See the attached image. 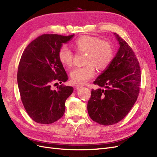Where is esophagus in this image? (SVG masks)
I'll return each mask as SVG.
<instances>
[{"label":"esophagus","instance_id":"1","mask_svg":"<svg viewBox=\"0 0 157 157\" xmlns=\"http://www.w3.org/2000/svg\"><path fill=\"white\" fill-rule=\"evenodd\" d=\"M82 87H83V86H79V85H77V86H76V88H77V90L81 89Z\"/></svg>","mask_w":157,"mask_h":157}]
</instances>
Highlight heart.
<instances>
[{
    "mask_svg": "<svg viewBox=\"0 0 157 157\" xmlns=\"http://www.w3.org/2000/svg\"><path fill=\"white\" fill-rule=\"evenodd\" d=\"M75 47L78 51L86 52L83 67H76L70 73L71 81L74 84H84L91 79L96 73V67L103 70L107 67L113 58L112 45L107 41L98 38L84 36L75 42ZM73 52L67 46L62 45L58 51L60 62L66 67L73 64Z\"/></svg>",
    "mask_w": 157,
    "mask_h": 157,
    "instance_id": "heart-1",
    "label": "heart"
}]
</instances>
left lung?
<instances>
[{"label": "left lung", "mask_w": 157, "mask_h": 157, "mask_svg": "<svg viewBox=\"0 0 157 157\" xmlns=\"http://www.w3.org/2000/svg\"><path fill=\"white\" fill-rule=\"evenodd\" d=\"M114 34L120 48L107 68L94 82L105 89H92L87 105L90 118L104 126L116 124L128 115L138 97L141 78L135 53L124 40Z\"/></svg>", "instance_id": "8db88e82"}]
</instances>
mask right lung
<instances>
[{
    "mask_svg": "<svg viewBox=\"0 0 157 157\" xmlns=\"http://www.w3.org/2000/svg\"><path fill=\"white\" fill-rule=\"evenodd\" d=\"M74 35L44 34L23 51L17 71L21 101L28 115L40 124H52L63 117L65 101L73 88L61 84L52 90L54 81L66 82L67 75L58 58V51Z\"/></svg>",
    "mask_w": 157,
    "mask_h": 157,
    "instance_id": "right-lung-1",
    "label": "right lung"
}]
</instances>
